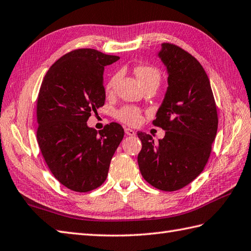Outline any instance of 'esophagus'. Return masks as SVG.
Here are the masks:
<instances>
[{"mask_svg":"<svg viewBox=\"0 0 251 251\" xmlns=\"http://www.w3.org/2000/svg\"><path fill=\"white\" fill-rule=\"evenodd\" d=\"M125 134L127 136H135L136 135V131L132 130L131 128H125Z\"/></svg>","mask_w":251,"mask_h":251,"instance_id":"34e87169","label":"esophagus"}]
</instances>
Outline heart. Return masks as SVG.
I'll list each match as a JSON object with an SVG mask.
<instances>
[{
    "mask_svg": "<svg viewBox=\"0 0 251 251\" xmlns=\"http://www.w3.org/2000/svg\"><path fill=\"white\" fill-rule=\"evenodd\" d=\"M135 73L143 86L150 83L158 84L159 78H161L159 71L155 67L152 66H138L135 69ZM119 73H115L114 75L111 76L105 86L106 93L111 94L114 92L117 81H119ZM116 117L123 123H125V124L137 125L141 121V112L139 109L134 108V106H123L122 109L116 112Z\"/></svg>",
    "mask_w": 251,
    "mask_h": 251,
    "instance_id": "1",
    "label": "heart"
}]
</instances>
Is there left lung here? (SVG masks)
<instances>
[{
	"instance_id": "8db88e82",
	"label": "left lung",
	"mask_w": 251,
	"mask_h": 251,
	"mask_svg": "<svg viewBox=\"0 0 251 251\" xmlns=\"http://www.w3.org/2000/svg\"><path fill=\"white\" fill-rule=\"evenodd\" d=\"M157 56L167 69L168 87L153 124L165 137L138 131L142 149L138 165L147 182L173 192L191 183L210 156L218 114L209 78L201 63L179 46L163 43Z\"/></svg>"
}]
</instances>
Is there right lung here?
I'll list each match as a JSON object with an SVG mask.
<instances>
[{"label": "right lung", "instance_id": "right-lung-1", "mask_svg": "<svg viewBox=\"0 0 251 251\" xmlns=\"http://www.w3.org/2000/svg\"><path fill=\"white\" fill-rule=\"evenodd\" d=\"M119 59L92 49L72 50L50 68L42 82L37 143L54 177L72 191L89 192L104 182L124 137L117 123L99 131L86 123L104 104V67Z\"/></svg>", "mask_w": 251, "mask_h": 251}]
</instances>
